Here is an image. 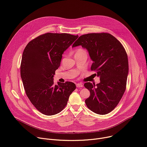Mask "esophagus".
Here are the masks:
<instances>
[{
  "mask_svg": "<svg viewBox=\"0 0 147 147\" xmlns=\"http://www.w3.org/2000/svg\"><path fill=\"white\" fill-rule=\"evenodd\" d=\"M76 85V87H78V88H79V87H82L83 86L82 83H77Z\"/></svg>",
  "mask_w": 147,
  "mask_h": 147,
  "instance_id": "obj_1",
  "label": "esophagus"
}]
</instances>
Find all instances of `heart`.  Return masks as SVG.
I'll list each match as a JSON object with an SVG mask.
<instances>
[{
    "mask_svg": "<svg viewBox=\"0 0 147 147\" xmlns=\"http://www.w3.org/2000/svg\"><path fill=\"white\" fill-rule=\"evenodd\" d=\"M83 53H86V51L85 49L83 48H79L76 49L75 51V54H83Z\"/></svg>",
    "mask_w": 147,
    "mask_h": 147,
    "instance_id": "1",
    "label": "heart"
}]
</instances>
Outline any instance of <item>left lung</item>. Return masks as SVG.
<instances>
[{
    "instance_id": "left-lung-1",
    "label": "left lung",
    "mask_w": 147,
    "mask_h": 147,
    "mask_svg": "<svg viewBox=\"0 0 147 147\" xmlns=\"http://www.w3.org/2000/svg\"><path fill=\"white\" fill-rule=\"evenodd\" d=\"M80 45L89 51L93 61L91 70L100 79L96 86L90 82L84 84L90 93L85 103L96 113L107 114L118 105L126 90L129 72L126 51L118 39L104 32L80 36L72 47Z\"/></svg>"
}]
</instances>
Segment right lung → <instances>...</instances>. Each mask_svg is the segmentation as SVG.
Masks as SVG:
<instances>
[{"label":"right lung","instance_id":"1","mask_svg":"<svg viewBox=\"0 0 147 147\" xmlns=\"http://www.w3.org/2000/svg\"><path fill=\"white\" fill-rule=\"evenodd\" d=\"M78 35L46 33L29 42L23 51L20 72L27 97L44 115L60 112L75 90L71 82L54 84L55 71L60 65L62 54Z\"/></svg>","mask_w":147,"mask_h":147}]
</instances>
